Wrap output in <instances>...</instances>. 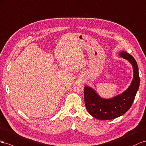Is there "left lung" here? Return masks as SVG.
I'll return each instance as SVG.
<instances>
[{"mask_svg":"<svg viewBox=\"0 0 146 146\" xmlns=\"http://www.w3.org/2000/svg\"><path fill=\"white\" fill-rule=\"evenodd\" d=\"M119 55L128 60L132 64L133 79L127 90L117 96L111 99H103L88 86L84 87L85 106L89 113L99 120H112L124 114L131 108L138 91L140 78L138 66L131 55L125 51L120 52Z\"/></svg>","mask_w":146,"mask_h":146,"instance_id":"obj_1","label":"left lung"}]
</instances>
